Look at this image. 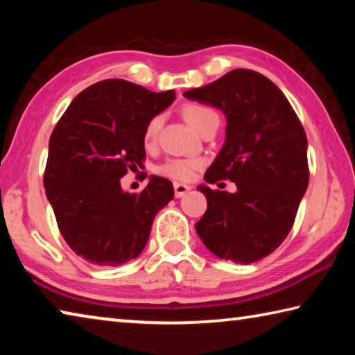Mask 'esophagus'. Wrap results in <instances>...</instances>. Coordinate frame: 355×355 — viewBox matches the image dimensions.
Wrapping results in <instances>:
<instances>
[{
  "label": "esophagus",
  "instance_id": "esophagus-1",
  "mask_svg": "<svg viewBox=\"0 0 355 355\" xmlns=\"http://www.w3.org/2000/svg\"><path fill=\"white\" fill-rule=\"evenodd\" d=\"M191 191V186L188 184H183V183H175L173 184V192H175V197L180 199V197H183L186 192Z\"/></svg>",
  "mask_w": 355,
  "mask_h": 355
}]
</instances>
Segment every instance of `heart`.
I'll return each instance as SVG.
<instances>
[{
  "instance_id": "1",
  "label": "heart",
  "mask_w": 355,
  "mask_h": 355,
  "mask_svg": "<svg viewBox=\"0 0 355 355\" xmlns=\"http://www.w3.org/2000/svg\"><path fill=\"white\" fill-rule=\"evenodd\" d=\"M183 116L192 125V127L199 131L203 122H205L208 117L216 116V112L202 105H188L183 107ZM159 127H161L159 116L150 119L146 125V130H144V142L146 144L152 142L156 137V135H158ZM202 166H203V161L200 158H173V159L166 161V163L159 167V172L166 177L178 180V182H188V180H191L192 175H194V172L197 169H200Z\"/></svg>"
}]
</instances>
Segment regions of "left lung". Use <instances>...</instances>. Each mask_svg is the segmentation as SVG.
I'll list each match as a JSON object with an SVG mask.
<instances>
[{"label": "left lung", "mask_w": 355, "mask_h": 355, "mask_svg": "<svg viewBox=\"0 0 355 355\" xmlns=\"http://www.w3.org/2000/svg\"><path fill=\"white\" fill-rule=\"evenodd\" d=\"M227 119L225 142L207 183L230 180L236 192L199 189L207 211L196 224L202 243L222 260L249 264L288 236L309 186L307 136L284 92L254 70L236 69L183 94Z\"/></svg>", "instance_id": "8db88e82"}]
</instances>
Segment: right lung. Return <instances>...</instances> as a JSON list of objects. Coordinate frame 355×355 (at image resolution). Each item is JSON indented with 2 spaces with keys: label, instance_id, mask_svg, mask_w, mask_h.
Returning a JSON list of instances; mask_svg holds the SVG:
<instances>
[{
  "label": "right lung",
  "instance_id": "right-lung-1",
  "mask_svg": "<svg viewBox=\"0 0 355 355\" xmlns=\"http://www.w3.org/2000/svg\"><path fill=\"white\" fill-rule=\"evenodd\" d=\"M175 100L125 80L84 89L50 137L44 186L65 243L97 266H119L141 254L156 213L173 199L167 178L150 177L139 194L120 186L146 159L144 130Z\"/></svg>",
  "mask_w": 355,
  "mask_h": 355
}]
</instances>
